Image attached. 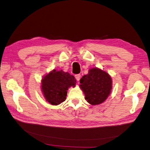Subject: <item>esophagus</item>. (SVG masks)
Masks as SVG:
<instances>
[{
  "label": "esophagus",
  "mask_w": 150,
  "mask_h": 150,
  "mask_svg": "<svg viewBox=\"0 0 150 150\" xmlns=\"http://www.w3.org/2000/svg\"><path fill=\"white\" fill-rule=\"evenodd\" d=\"M81 74H76V75H75V78L76 79V80L78 81H79V80H80V79H81Z\"/></svg>",
  "instance_id": "34e87169"
}]
</instances>
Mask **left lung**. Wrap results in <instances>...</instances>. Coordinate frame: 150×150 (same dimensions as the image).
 I'll use <instances>...</instances> for the list:
<instances>
[{
  "label": "left lung",
  "instance_id": "obj_1",
  "mask_svg": "<svg viewBox=\"0 0 150 150\" xmlns=\"http://www.w3.org/2000/svg\"><path fill=\"white\" fill-rule=\"evenodd\" d=\"M79 85L85 99L92 105L103 103L111 92L112 79L106 72L98 67L89 70L88 74L80 79Z\"/></svg>",
  "mask_w": 150,
  "mask_h": 150
}]
</instances>
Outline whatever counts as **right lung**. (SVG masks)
Masks as SVG:
<instances>
[{
	"label": "right lung",
	"instance_id": "right-lung-1",
	"mask_svg": "<svg viewBox=\"0 0 150 150\" xmlns=\"http://www.w3.org/2000/svg\"><path fill=\"white\" fill-rule=\"evenodd\" d=\"M76 84L74 77L69 72L54 69L42 78L41 89L46 101L56 106L66 100L67 91Z\"/></svg>",
	"mask_w": 150,
	"mask_h": 150
}]
</instances>
